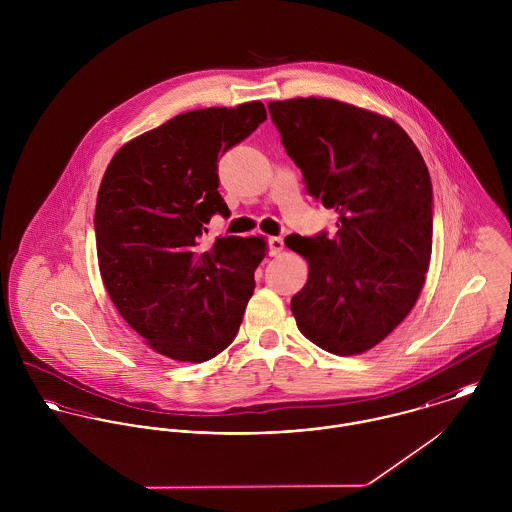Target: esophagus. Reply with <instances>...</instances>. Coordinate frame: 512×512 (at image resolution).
<instances>
[{"label": "esophagus", "mask_w": 512, "mask_h": 512, "mask_svg": "<svg viewBox=\"0 0 512 512\" xmlns=\"http://www.w3.org/2000/svg\"><path fill=\"white\" fill-rule=\"evenodd\" d=\"M268 246H270V254L278 256L284 250V238L282 236H270Z\"/></svg>", "instance_id": "obj_1"}]
</instances>
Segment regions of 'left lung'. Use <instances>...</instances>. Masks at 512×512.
Here are the masks:
<instances>
[{"label": "left lung", "mask_w": 512, "mask_h": 512, "mask_svg": "<svg viewBox=\"0 0 512 512\" xmlns=\"http://www.w3.org/2000/svg\"><path fill=\"white\" fill-rule=\"evenodd\" d=\"M307 191L337 213L335 236H288L307 260L297 329L339 357L366 353L412 311L432 258V181L392 120L333 98L268 104Z\"/></svg>", "instance_id": "8db88e82"}]
</instances>
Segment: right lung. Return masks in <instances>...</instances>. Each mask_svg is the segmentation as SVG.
<instances>
[{"label": "right lung", "mask_w": 512, "mask_h": 512, "mask_svg": "<svg viewBox=\"0 0 512 512\" xmlns=\"http://www.w3.org/2000/svg\"><path fill=\"white\" fill-rule=\"evenodd\" d=\"M266 120L260 100L179 114L130 140L108 163L96 197V254L104 288L155 353L205 363L236 337L262 236L201 242L228 217L217 159Z\"/></svg>", "instance_id": "obj_1"}]
</instances>
